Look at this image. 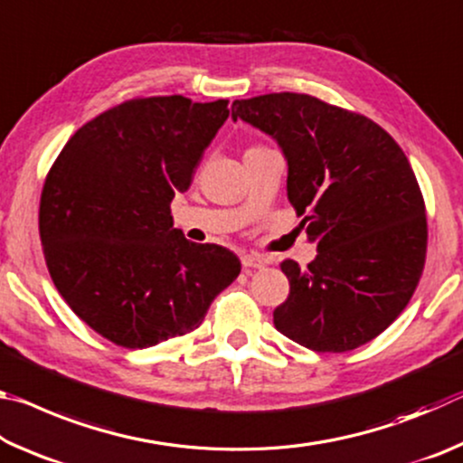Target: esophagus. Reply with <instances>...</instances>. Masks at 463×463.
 Here are the masks:
<instances>
[{
	"label": "esophagus",
	"instance_id": "esophagus-1",
	"mask_svg": "<svg viewBox=\"0 0 463 463\" xmlns=\"http://www.w3.org/2000/svg\"><path fill=\"white\" fill-rule=\"evenodd\" d=\"M241 263L245 269H261L268 265V260L263 255H242Z\"/></svg>",
	"mask_w": 463,
	"mask_h": 463
}]
</instances>
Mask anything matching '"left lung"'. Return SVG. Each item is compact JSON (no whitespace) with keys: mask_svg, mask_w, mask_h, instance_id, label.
<instances>
[{"mask_svg":"<svg viewBox=\"0 0 463 463\" xmlns=\"http://www.w3.org/2000/svg\"><path fill=\"white\" fill-rule=\"evenodd\" d=\"M232 120L281 148L288 200L318 250L307 269L281 263L289 294L273 325L323 354L375 339L409 304L425 268V202L402 148L373 120L307 93L234 99Z\"/></svg>","mask_w":463,"mask_h":463,"instance_id":"1","label":"left lung"}]
</instances>
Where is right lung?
Returning <instances> with one entry per match:
<instances>
[{"label": "right lung", "instance_id": "right-lung-1", "mask_svg": "<svg viewBox=\"0 0 463 463\" xmlns=\"http://www.w3.org/2000/svg\"><path fill=\"white\" fill-rule=\"evenodd\" d=\"M229 118V99H130L75 132L51 167L38 229L59 294L93 331L146 349L198 328L241 273L174 229L171 200Z\"/></svg>", "mask_w": 463, "mask_h": 463}]
</instances>
